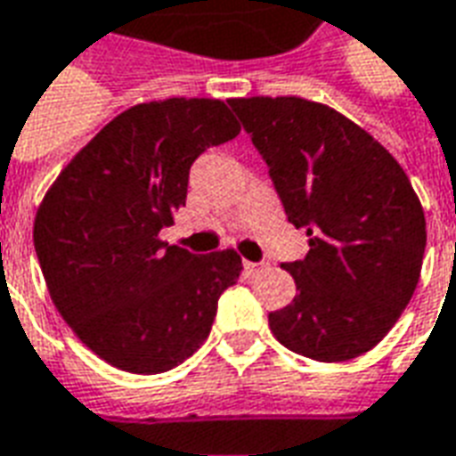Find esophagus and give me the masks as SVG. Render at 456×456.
Returning a JSON list of instances; mask_svg holds the SVG:
<instances>
[{"instance_id":"34e87169","label":"esophagus","mask_w":456,"mask_h":456,"mask_svg":"<svg viewBox=\"0 0 456 456\" xmlns=\"http://www.w3.org/2000/svg\"><path fill=\"white\" fill-rule=\"evenodd\" d=\"M243 267H245V273H248V274H257V273H263L265 265L263 263H250V260H245Z\"/></svg>"}]
</instances>
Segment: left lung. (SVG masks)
Segmentation results:
<instances>
[{
  "instance_id": "left-lung-1",
  "label": "left lung",
  "mask_w": 456,
  "mask_h": 456,
  "mask_svg": "<svg viewBox=\"0 0 456 456\" xmlns=\"http://www.w3.org/2000/svg\"><path fill=\"white\" fill-rule=\"evenodd\" d=\"M270 167L309 253L285 263L297 295L270 312L274 338L299 356L338 363L388 334L419 282L425 211L395 157L324 102L297 95L231 98Z\"/></svg>"
}]
</instances>
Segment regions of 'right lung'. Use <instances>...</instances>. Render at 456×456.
I'll use <instances>...</instances> for the list:
<instances>
[{"instance_id": "add662e5", "label": "right lung", "mask_w": 456, "mask_h": 456, "mask_svg": "<svg viewBox=\"0 0 456 456\" xmlns=\"http://www.w3.org/2000/svg\"><path fill=\"white\" fill-rule=\"evenodd\" d=\"M240 132L216 98L132 105L68 161L34 218L48 295L73 334L110 366L164 373L201 346L218 297L235 285V250L193 255L161 228L186 203L206 147Z\"/></svg>"}]
</instances>
